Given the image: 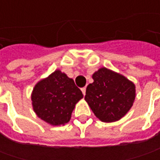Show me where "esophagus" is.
Masks as SVG:
<instances>
[{"mask_svg":"<svg viewBox=\"0 0 160 160\" xmlns=\"http://www.w3.org/2000/svg\"><path fill=\"white\" fill-rule=\"evenodd\" d=\"M81 91H82V92H83V95H85V92H86V88H85V87H83V88L81 89Z\"/></svg>","mask_w":160,"mask_h":160,"instance_id":"esophagus-1","label":"esophagus"}]
</instances>
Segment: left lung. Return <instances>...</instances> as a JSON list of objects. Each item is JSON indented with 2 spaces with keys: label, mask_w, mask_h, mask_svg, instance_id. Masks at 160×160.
Here are the masks:
<instances>
[{
  "label": "left lung",
  "mask_w": 160,
  "mask_h": 160,
  "mask_svg": "<svg viewBox=\"0 0 160 160\" xmlns=\"http://www.w3.org/2000/svg\"><path fill=\"white\" fill-rule=\"evenodd\" d=\"M85 101L102 122H115L126 115L135 99V86L126 77L105 68L92 75Z\"/></svg>",
  "instance_id": "obj_1"
}]
</instances>
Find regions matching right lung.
I'll list each match as a JSON object with an SVG mask.
<instances>
[{
  "label": "right lung",
  "mask_w": 160,
  "mask_h": 160,
  "mask_svg": "<svg viewBox=\"0 0 160 160\" xmlns=\"http://www.w3.org/2000/svg\"><path fill=\"white\" fill-rule=\"evenodd\" d=\"M82 98L83 93L74 80L59 70L40 81L32 93L34 112L52 126L68 123L76 103Z\"/></svg>",
  "instance_id": "1"
}]
</instances>
